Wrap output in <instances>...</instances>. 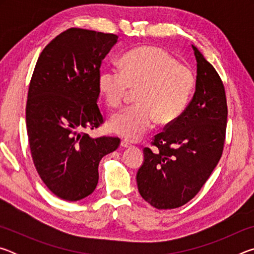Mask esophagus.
Wrapping results in <instances>:
<instances>
[{"label": "esophagus", "instance_id": "34e87169", "mask_svg": "<svg viewBox=\"0 0 254 254\" xmlns=\"http://www.w3.org/2000/svg\"><path fill=\"white\" fill-rule=\"evenodd\" d=\"M121 147L122 148H131L132 144L128 142V141H127V140H122L121 141Z\"/></svg>", "mask_w": 254, "mask_h": 254}]
</instances>
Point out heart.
I'll return each mask as SVG.
<instances>
[{
	"label": "heart",
	"instance_id": "obj_1",
	"mask_svg": "<svg viewBox=\"0 0 254 254\" xmlns=\"http://www.w3.org/2000/svg\"><path fill=\"white\" fill-rule=\"evenodd\" d=\"M120 65L121 70L104 67L100 71L98 91L107 105L119 109L130 89H136V104L111 118V132L135 141L151 130L156 122L169 126L182 117L196 85L190 68L179 64L167 50L154 46L127 51Z\"/></svg>",
	"mask_w": 254,
	"mask_h": 254
}]
</instances>
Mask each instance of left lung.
<instances>
[{
  "instance_id": "left-lung-1",
  "label": "left lung",
  "mask_w": 254,
  "mask_h": 254,
  "mask_svg": "<svg viewBox=\"0 0 254 254\" xmlns=\"http://www.w3.org/2000/svg\"><path fill=\"white\" fill-rule=\"evenodd\" d=\"M197 62L196 91L177 121L144 148L137 189L158 209H173L194 198L220 161L225 142L227 104L215 68L191 46Z\"/></svg>"
}]
</instances>
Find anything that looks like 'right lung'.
Instances as JSON below:
<instances>
[{
	"label": "right lung",
	"instance_id": "obj_1",
	"mask_svg": "<svg viewBox=\"0 0 254 254\" xmlns=\"http://www.w3.org/2000/svg\"><path fill=\"white\" fill-rule=\"evenodd\" d=\"M118 38L70 28L45 47L34 67L25 107L30 151L42 182L62 199L91 195L101 159L120 145L117 136L93 139L85 132L104 122L97 77Z\"/></svg>",
	"mask_w": 254,
	"mask_h": 254
}]
</instances>
